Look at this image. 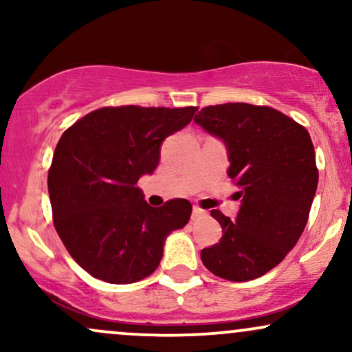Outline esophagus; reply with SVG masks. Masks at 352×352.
<instances>
[{
	"label": "esophagus",
	"mask_w": 352,
	"mask_h": 352,
	"mask_svg": "<svg viewBox=\"0 0 352 352\" xmlns=\"http://www.w3.org/2000/svg\"><path fill=\"white\" fill-rule=\"evenodd\" d=\"M207 215H208L207 210H204V208H200V207H193V212H192V220L193 221H199V220H201V218H205Z\"/></svg>",
	"instance_id": "esophagus-1"
}]
</instances>
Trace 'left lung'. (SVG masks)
Listing matches in <instances>:
<instances>
[{
	"mask_svg": "<svg viewBox=\"0 0 352 352\" xmlns=\"http://www.w3.org/2000/svg\"><path fill=\"white\" fill-rule=\"evenodd\" d=\"M193 120L227 144L228 177L241 199L235 221L212 210L223 236L201 250V261L228 281L263 276L281 263L308 223L318 187L309 132L276 109L246 102L204 107Z\"/></svg>",
	"mask_w": 352,
	"mask_h": 352,
	"instance_id": "left-lung-1",
	"label": "left lung"
}]
</instances>
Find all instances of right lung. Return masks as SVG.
Instances as JSON below:
<instances>
[{
	"instance_id": "obj_1",
	"label": "right lung",
	"mask_w": 352,
	"mask_h": 352,
	"mask_svg": "<svg viewBox=\"0 0 352 352\" xmlns=\"http://www.w3.org/2000/svg\"><path fill=\"white\" fill-rule=\"evenodd\" d=\"M199 107H102L60 135L47 172L54 228L80 268L125 285L160 265L164 241L192 215L185 199L151 207L137 182L155 170L160 144Z\"/></svg>"
}]
</instances>
